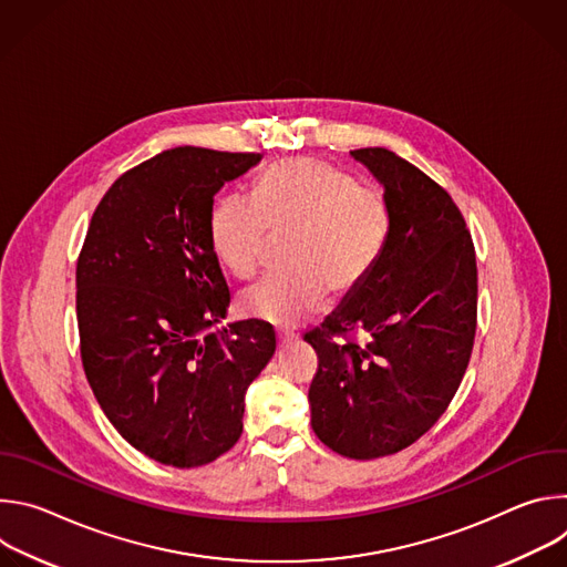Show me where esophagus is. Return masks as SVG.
I'll return each mask as SVG.
<instances>
[{
  "instance_id": "34e87169",
  "label": "esophagus",
  "mask_w": 567,
  "mask_h": 567,
  "mask_svg": "<svg viewBox=\"0 0 567 567\" xmlns=\"http://www.w3.org/2000/svg\"><path fill=\"white\" fill-rule=\"evenodd\" d=\"M293 339H296V337L289 334V332H280V334H278V343H280V346H287V343H291Z\"/></svg>"
}]
</instances>
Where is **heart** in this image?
<instances>
[{
  "label": "heart",
  "mask_w": 567,
  "mask_h": 567,
  "mask_svg": "<svg viewBox=\"0 0 567 567\" xmlns=\"http://www.w3.org/2000/svg\"><path fill=\"white\" fill-rule=\"evenodd\" d=\"M289 233L285 271L241 293L239 307L256 320L296 328L330 289L352 293L377 265L388 206L370 186L318 158H285L258 175L251 204L221 197L208 219L217 260L239 280L256 276L267 239Z\"/></svg>",
  "instance_id": "obj_1"
}]
</instances>
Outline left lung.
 Returning <instances> with one entry per match:
<instances>
[{
    "mask_svg": "<svg viewBox=\"0 0 567 567\" xmlns=\"http://www.w3.org/2000/svg\"><path fill=\"white\" fill-rule=\"evenodd\" d=\"M383 186L388 235L368 278L307 332L311 429L352 460L417 442L466 372L477 316L473 239L451 195L385 147L350 152ZM367 334L365 344L334 336Z\"/></svg>",
    "mask_w": 567,
    "mask_h": 567,
    "instance_id": "obj_1",
    "label": "left lung"
}]
</instances>
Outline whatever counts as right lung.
<instances>
[{
  "label": "right lung",
  "instance_id": "add662e5",
  "mask_svg": "<svg viewBox=\"0 0 567 567\" xmlns=\"http://www.w3.org/2000/svg\"><path fill=\"white\" fill-rule=\"evenodd\" d=\"M256 152L173 147L121 175L94 210L75 267L80 357L105 417L136 451L177 468L241 435L245 394L276 332L239 320L210 247L213 197Z\"/></svg>",
  "mask_w": 567,
  "mask_h": 567
}]
</instances>
